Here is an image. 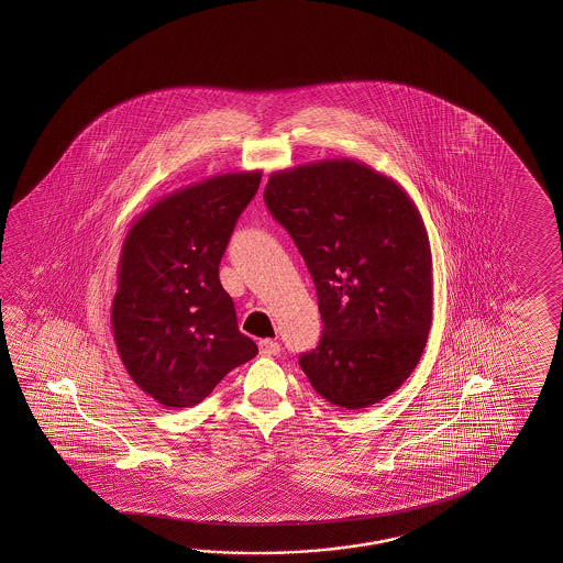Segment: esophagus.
<instances>
[{"label":"esophagus","instance_id":"esophagus-1","mask_svg":"<svg viewBox=\"0 0 563 563\" xmlns=\"http://www.w3.org/2000/svg\"><path fill=\"white\" fill-rule=\"evenodd\" d=\"M257 346H260V354L262 356H276V354H279V350H282L276 340H260Z\"/></svg>","mask_w":563,"mask_h":563}]
</instances>
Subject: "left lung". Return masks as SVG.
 I'll use <instances>...</instances> for the list:
<instances>
[{"instance_id":"obj_1","label":"left lung","mask_w":563,"mask_h":563,"mask_svg":"<svg viewBox=\"0 0 563 563\" xmlns=\"http://www.w3.org/2000/svg\"><path fill=\"white\" fill-rule=\"evenodd\" d=\"M264 199L318 291L322 338L301 371L335 407L380 402L417 368L431 330V243L417 205L354 158L276 170Z\"/></svg>"}]
</instances>
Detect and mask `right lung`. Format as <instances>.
Wrapping results in <instances>:
<instances>
[{
	"instance_id": "right-lung-1",
	"label": "right lung",
	"mask_w": 563,
	"mask_h": 563,
	"mask_svg": "<svg viewBox=\"0 0 563 563\" xmlns=\"http://www.w3.org/2000/svg\"><path fill=\"white\" fill-rule=\"evenodd\" d=\"M260 180L262 170L225 173L170 192L124 238L112 334L134 384L163 407L199 405L257 354L219 264Z\"/></svg>"
}]
</instances>
